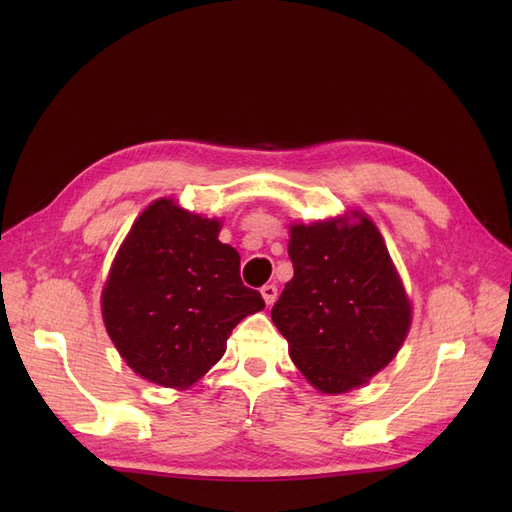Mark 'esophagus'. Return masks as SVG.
<instances>
[{"label":"esophagus","instance_id":"obj_1","mask_svg":"<svg viewBox=\"0 0 512 512\" xmlns=\"http://www.w3.org/2000/svg\"><path fill=\"white\" fill-rule=\"evenodd\" d=\"M260 294H262V299H265L267 305H273L275 299H277V286L275 284H265L260 288Z\"/></svg>","mask_w":512,"mask_h":512}]
</instances>
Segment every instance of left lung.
<instances>
[{
    "label": "left lung",
    "instance_id": "1",
    "mask_svg": "<svg viewBox=\"0 0 512 512\" xmlns=\"http://www.w3.org/2000/svg\"><path fill=\"white\" fill-rule=\"evenodd\" d=\"M292 224L294 275L271 309L307 382L337 395L389 365L408 335L410 299L376 224L365 213Z\"/></svg>",
    "mask_w": 512,
    "mask_h": 512
}]
</instances>
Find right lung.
Instances as JSON below:
<instances>
[{
	"label": "right lung",
	"mask_w": 512,
	"mask_h": 512,
	"mask_svg": "<svg viewBox=\"0 0 512 512\" xmlns=\"http://www.w3.org/2000/svg\"><path fill=\"white\" fill-rule=\"evenodd\" d=\"M220 222L151 203L123 239L102 290V316L121 359L138 376L188 389L222 359L232 329L265 307L243 286Z\"/></svg>",
	"instance_id": "obj_1"
}]
</instances>
